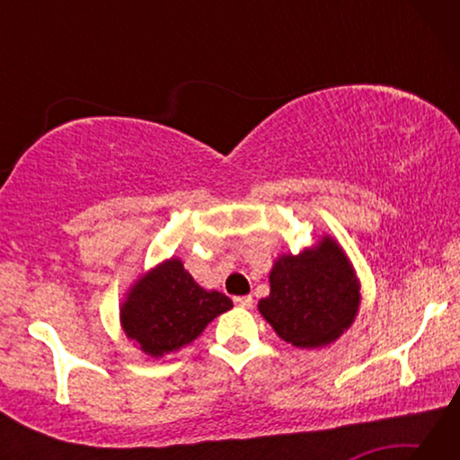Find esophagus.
I'll return each mask as SVG.
<instances>
[{
	"mask_svg": "<svg viewBox=\"0 0 460 460\" xmlns=\"http://www.w3.org/2000/svg\"><path fill=\"white\" fill-rule=\"evenodd\" d=\"M235 305L241 306V308H252L253 298H252V296H239V298H235Z\"/></svg>",
	"mask_w": 460,
	"mask_h": 460,
	"instance_id": "esophagus-1",
	"label": "esophagus"
}]
</instances>
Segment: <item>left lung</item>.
<instances>
[{
    "mask_svg": "<svg viewBox=\"0 0 460 460\" xmlns=\"http://www.w3.org/2000/svg\"><path fill=\"white\" fill-rule=\"evenodd\" d=\"M361 284L347 253L324 235L298 255H279L270 271V296L260 313L279 339L300 349H321L353 324Z\"/></svg>",
    "mask_w": 460,
    "mask_h": 460,
    "instance_id": "8db88e82",
    "label": "left lung"
}]
</instances>
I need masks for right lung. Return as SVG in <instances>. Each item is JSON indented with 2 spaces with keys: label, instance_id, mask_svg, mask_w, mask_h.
Instances as JSON below:
<instances>
[{
  "label": "right lung",
  "instance_id": "1",
  "mask_svg": "<svg viewBox=\"0 0 460 460\" xmlns=\"http://www.w3.org/2000/svg\"><path fill=\"white\" fill-rule=\"evenodd\" d=\"M229 308L231 298L200 288L181 260L170 258L136 279L119 318L126 337L158 359L181 351Z\"/></svg>",
  "mask_w": 460,
  "mask_h": 460
}]
</instances>
